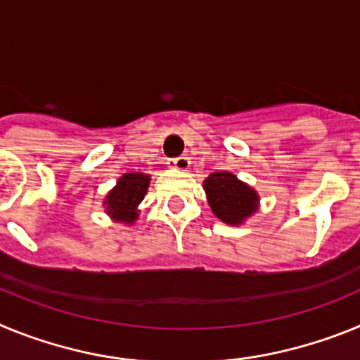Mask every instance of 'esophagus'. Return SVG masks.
I'll return each mask as SVG.
<instances>
[{"instance_id":"obj_1","label":"esophagus","mask_w":360,"mask_h":360,"mask_svg":"<svg viewBox=\"0 0 360 360\" xmlns=\"http://www.w3.org/2000/svg\"><path fill=\"white\" fill-rule=\"evenodd\" d=\"M167 164H169V167H174V169H178V171H187L189 169L191 160H189V157H176V158H171Z\"/></svg>"}]
</instances>
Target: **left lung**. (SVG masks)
Segmentation results:
<instances>
[{
  "label": "left lung",
  "instance_id": "1",
  "mask_svg": "<svg viewBox=\"0 0 360 360\" xmlns=\"http://www.w3.org/2000/svg\"><path fill=\"white\" fill-rule=\"evenodd\" d=\"M212 214L227 225H241L259 209V195L236 174L218 171L203 180Z\"/></svg>",
  "mask_w": 360,
  "mask_h": 360
}]
</instances>
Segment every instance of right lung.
Returning <instances> with one entry per match:
<instances>
[{"label": "right lung", "instance_id": "obj_1", "mask_svg": "<svg viewBox=\"0 0 360 360\" xmlns=\"http://www.w3.org/2000/svg\"><path fill=\"white\" fill-rule=\"evenodd\" d=\"M151 176L146 173H124L104 198L106 214L115 224L133 225L139 219V205L148 193Z\"/></svg>", "mask_w": 360, "mask_h": 360}]
</instances>
